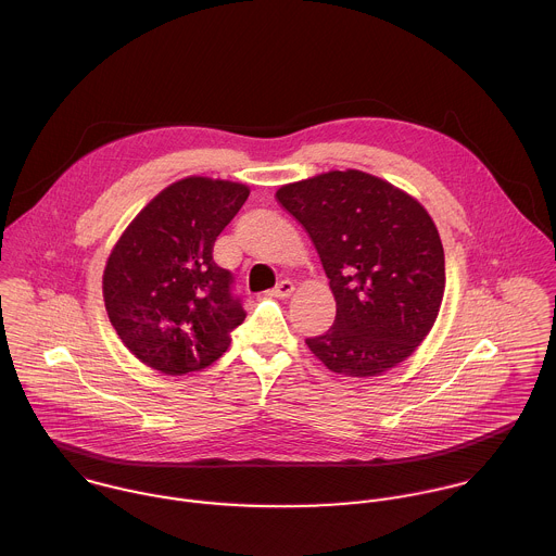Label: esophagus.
<instances>
[{"mask_svg":"<svg viewBox=\"0 0 556 556\" xmlns=\"http://www.w3.org/2000/svg\"><path fill=\"white\" fill-rule=\"evenodd\" d=\"M293 289H295V287H293L291 280H282V282H278V285L271 289V295L285 300V298H289V295L293 293Z\"/></svg>","mask_w":556,"mask_h":556,"instance_id":"34e87169","label":"esophagus"}]
</instances>
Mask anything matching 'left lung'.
Masks as SVG:
<instances>
[{
    "instance_id": "left-lung-1",
    "label": "left lung",
    "mask_w": 556,
    "mask_h": 556,
    "mask_svg": "<svg viewBox=\"0 0 556 556\" xmlns=\"http://www.w3.org/2000/svg\"><path fill=\"white\" fill-rule=\"evenodd\" d=\"M313 239L337 319L311 352L334 372L396 367L429 334L444 295V250L429 213L361 170H334L276 191Z\"/></svg>"
}]
</instances>
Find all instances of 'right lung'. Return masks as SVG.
I'll return each mask as SVG.
<instances>
[{
  "instance_id": "add662e5",
  "label": "right lung",
  "mask_w": 556,
  "mask_h": 556,
  "mask_svg": "<svg viewBox=\"0 0 556 556\" xmlns=\"http://www.w3.org/2000/svg\"><path fill=\"white\" fill-rule=\"evenodd\" d=\"M241 184L189 177L157 193L114 245L103 271L108 317L147 367L184 375L215 363L245 319L213 243L248 200Z\"/></svg>"
}]
</instances>
